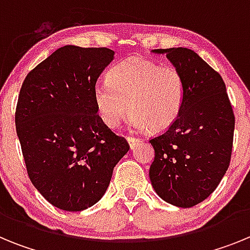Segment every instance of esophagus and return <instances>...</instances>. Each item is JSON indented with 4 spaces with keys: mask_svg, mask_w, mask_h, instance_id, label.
Wrapping results in <instances>:
<instances>
[{
    "mask_svg": "<svg viewBox=\"0 0 250 250\" xmlns=\"http://www.w3.org/2000/svg\"><path fill=\"white\" fill-rule=\"evenodd\" d=\"M126 140H127V143H129V146H130V149H134V147H135L136 145H138V144H140V143H141V141L139 140V139L132 138V136H127V138H126Z\"/></svg>",
    "mask_w": 250,
    "mask_h": 250,
    "instance_id": "esophagus-1",
    "label": "esophagus"
}]
</instances>
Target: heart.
Returning a JSON list of instances; mask_svg holds the SVG:
<instances>
[{"label":"heart","instance_id":"1","mask_svg":"<svg viewBox=\"0 0 250 250\" xmlns=\"http://www.w3.org/2000/svg\"><path fill=\"white\" fill-rule=\"evenodd\" d=\"M185 96V81L175 66L132 56L112 66L107 81L94 87V103L101 121L116 129L132 112L134 129L164 131L178 119Z\"/></svg>","mask_w":250,"mask_h":250}]
</instances>
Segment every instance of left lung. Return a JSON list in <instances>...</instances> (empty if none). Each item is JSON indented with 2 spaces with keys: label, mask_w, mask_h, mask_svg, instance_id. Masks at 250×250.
I'll return each instance as SVG.
<instances>
[{
  "label": "left lung",
  "mask_w": 250,
  "mask_h": 250,
  "mask_svg": "<svg viewBox=\"0 0 250 250\" xmlns=\"http://www.w3.org/2000/svg\"><path fill=\"white\" fill-rule=\"evenodd\" d=\"M183 74L185 96L175 123L150 140V182L161 199L190 208L210 195L228 170L234 114L222 76L185 47L156 48Z\"/></svg>",
  "instance_id": "obj_1"
}]
</instances>
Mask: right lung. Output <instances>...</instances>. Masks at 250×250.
<instances>
[{
    "label": "right lung",
    "instance_id": "obj_1",
    "mask_svg": "<svg viewBox=\"0 0 250 250\" xmlns=\"http://www.w3.org/2000/svg\"><path fill=\"white\" fill-rule=\"evenodd\" d=\"M115 52L60 47L30 71L16 109V131L31 182L48 203L81 211L107 190L129 144L98 115L94 87Z\"/></svg>",
    "mask_w": 250,
    "mask_h": 250
}]
</instances>
